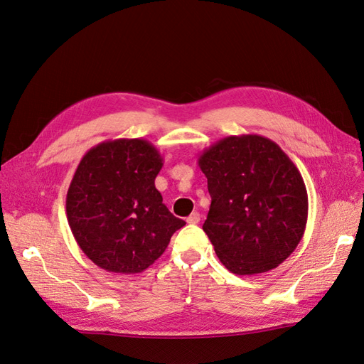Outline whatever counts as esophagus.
Instances as JSON below:
<instances>
[{
	"instance_id": "1",
	"label": "esophagus",
	"mask_w": 364,
	"mask_h": 364,
	"mask_svg": "<svg viewBox=\"0 0 364 364\" xmlns=\"http://www.w3.org/2000/svg\"><path fill=\"white\" fill-rule=\"evenodd\" d=\"M188 223H189V225H198V223H200V213L198 212H192L191 215L188 217Z\"/></svg>"
}]
</instances>
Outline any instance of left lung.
<instances>
[{"mask_svg": "<svg viewBox=\"0 0 364 364\" xmlns=\"http://www.w3.org/2000/svg\"><path fill=\"white\" fill-rule=\"evenodd\" d=\"M210 208L203 230L226 269L237 275L271 271L303 238L307 191L277 143L262 135L226 136L204 151Z\"/></svg>", "mask_w": 364, "mask_h": 364, "instance_id": "8db88e82", "label": "left lung"}]
</instances>
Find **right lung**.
I'll return each mask as SVG.
<instances>
[{
    "label": "right lung",
    "instance_id": "right-lung-1",
    "mask_svg": "<svg viewBox=\"0 0 364 364\" xmlns=\"http://www.w3.org/2000/svg\"><path fill=\"white\" fill-rule=\"evenodd\" d=\"M161 167L156 147L139 138L102 141L81 158L66 197L68 221L78 246L98 267L143 272L186 225L155 188Z\"/></svg>",
    "mask_w": 364,
    "mask_h": 364
}]
</instances>
